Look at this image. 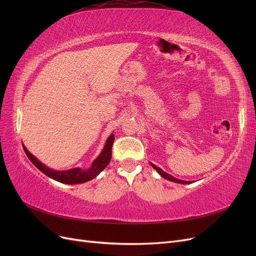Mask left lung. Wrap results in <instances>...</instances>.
<instances>
[{
	"instance_id": "1",
	"label": "left lung",
	"mask_w": 256,
	"mask_h": 256,
	"mask_svg": "<svg viewBox=\"0 0 256 256\" xmlns=\"http://www.w3.org/2000/svg\"><path fill=\"white\" fill-rule=\"evenodd\" d=\"M152 164V166L156 170V171L164 177V178H166V180H170V182H178V184H191L192 182H188V180H177V178H175L174 176H172V175H170V174H168L166 172H164V171H162V170L159 168V166H154V164Z\"/></svg>"
}]
</instances>
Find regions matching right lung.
Instances as JSON below:
<instances>
[{
    "instance_id": "add662e5",
    "label": "right lung",
    "mask_w": 256,
    "mask_h": 256,
    "mask_svg": "<svg viewBox=\"0 0 256 256\" xmlns=\"http://www.w3.org/2000/svg\"><path fill=\"white\" fill-rule=\"evenodd\" d=\"M113 142H114V134H111L109 138H108L102 152H100L99 156L94 161H92L90 168H84V170L80 168H74L70 170H66V171H56V170H52L48 166H46L44 164H42L40 160H38L35 156H33V154L26 148L24 145H23V150H24L28 159L32 161V164L38 170H40L44 174L62 184H82L92 180V178H95L100 172L102 171V170L106 168L112 157Z\"/></svg>"
}]
</instances>
